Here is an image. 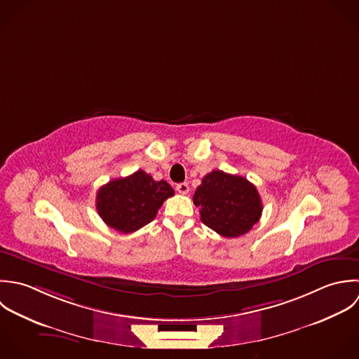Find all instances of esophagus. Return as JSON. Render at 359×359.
<instances>
[{"mask_svg":"<svg viewBox=\"0 0 359 359\" xmlns=\"http://www.w3.org/2000/svg\"><path fill=\"white\" fill-rule=\"evenodd\" d=\"M177 191H178V194H181V195H187V194L189 192V185H188L187 182L178 184V185H177Z\"/></svg>","mask_w":359,"mask_h":359,"instance_id":"1","label":"esophagus"}]
</instances>
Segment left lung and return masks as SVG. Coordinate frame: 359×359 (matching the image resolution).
<instances>
[{
	"instance_id": "obj_1",
	"label": "left lung",
	"mask_w": 359,
	"mask_h": 359,
	"mask_svg": "<svg viewBox=\"0 0 359 359\" xmlns=\"http://www.w3.org/2000/svg\"><path fill=\"white\" fill-rule=\"evenodd\" d=\"M194 203L201 220L217 234L236 238L246 234L262 216V201L256 187L246 178L215 170L196 188Z\"/></svg>"
}]
</instances>
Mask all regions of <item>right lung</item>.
<instances>
[{"mask_svg": "<svg viewBox=\"0 0 359 359\" xmlns=\"http://www.w3.org/2000/svg\"><path fill=\"white\" fill-rule=\"evenodd\" d=\"M172 195L168 182L154 181L137 170L103 185L96 196V209L109 227L129 234L153 222L164 201Z\"/></svg>", "mask_w": 359, "mask_h": 359, "instance_id": "add662e5", "label": "right lung"}]
</instances>
